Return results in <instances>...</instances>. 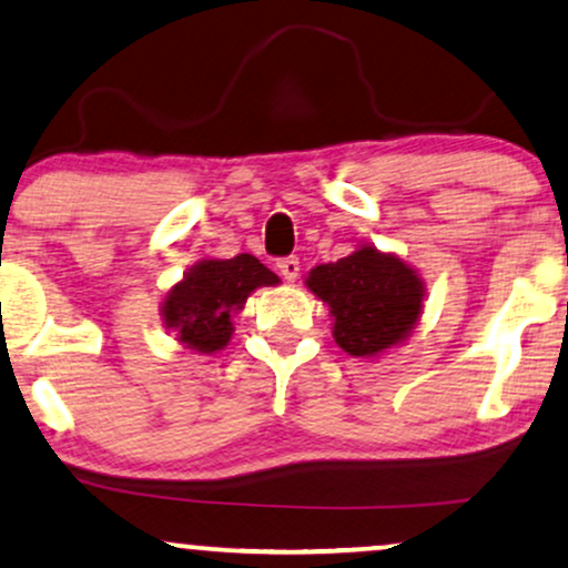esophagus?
I'll return each mask as SVG.
<instances>
[{
	"mask_svg": "<svg viewBox=\"0 0 568 568\" xmlns=\"http://www.w3.org/2000/svg\"><path fill=\"white\" fill-rule=\"evenodd\" d=\"M277 270H280V275H283L285 280H288V283H296L298 272H302V262H298L296 256L280 258V262H277Z\"/></svg>",
	"mask_w": 568,
	"mask_h": 568,
	"instance_id": "34e87169",
	"label": "esophagus"
}]
</instances>
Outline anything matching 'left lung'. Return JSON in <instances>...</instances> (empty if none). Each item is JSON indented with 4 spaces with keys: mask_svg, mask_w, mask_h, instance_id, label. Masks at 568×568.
Masks as SVG:
<instances>
[{
    "mask_svg": "<svg viewBox=\"0 0 568 568\" xmlns=\"http://www.w3.org/2000/svg\"><path fill=\"white\" fill-rule=\"evenodd\" d=\"M306 288L331 306L333 338L352 357H378L402 344L418 323L426 296L413 266L367 243L338 262L314 266Z\"/></svg>",
    "mask_w": 568,
    "mask_h": 568,
    "instance_id": "left-lung-1",
    "label": "left lung"
}]
</instances>
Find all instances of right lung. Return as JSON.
Returning <instances> with one entry per match:
<instances>
[{"instance_id":"1","label":"right lung","mask_w":568,"mask_h":568,"mask_svg":"<svg viewBox=\"0 0 568 568\" xmlns=\"http://www.w3.org/2000/svg\"><path fill=\"white\" fill-rule=\"evenodd\" d=\"M280 277L251 254L232 258H203L163 298V325L187 349L214 354L230 344L232 314L262 285H277Z\"/></svg>"}]
</instances>
